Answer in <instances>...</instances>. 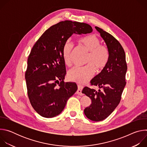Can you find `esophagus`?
I'll return each mask as SVG.
<instances>
[{"mask_svg":"<svg viewBox=\"0 0 147 147\" xmlns=\"http://www.w3.org/2000/svg\"><path fill=\"white\" fill-rule=\"evenodd\" d=\"M78 90H77V94H78V95H82V89H83V86H81V85H80V84H78Z\"/></svg>","mask_w":147,"mask_h":147,"instance_id":"1","label":"esophagus"}]
</instances>
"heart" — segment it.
Here are the masks:
<instances>
[{
    "mask_svg": "<svg viewBox=\"0 0 147 147\" xmlns=\"http://www.w3.org/2000/svg\"><path fill=\"white\" fill-rule=\"evenodd\" d=\"M79 46L88 52L86 57V66L75 67L67 74L68 78L71 81L78 83H84L96 73L101 72L108 63L110 52L108 47L100 44V40L95 35H89L80 38L77 40ZM73 46L70 41H66L63 47L62 55L65 63L70 66L72 63V53Z\"/></svg>",
    "mask_w": 147,
    "mask_h": 147,
    "instance_id": "obj_1",
    "label": "heart"
}]
</instances>
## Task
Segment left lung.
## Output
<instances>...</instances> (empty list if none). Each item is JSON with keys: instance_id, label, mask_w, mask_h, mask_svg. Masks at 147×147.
Returning a JSON list of instances; mask_svg holds the SVG:
<instances>
[{"instance_id": "8db88e82", "label": "left lung", "mask_w": 147, "mask_h": 147, "mask_svg": "<svg viewBox=\"0 0 147 147\" xmlns=\"http://www.w3.org/2000/svg\"><path fill=\"white\" fill-rule=\"evenodd\" d=\"M105 42L110 52L107 67L90 82L91 86H98L102 90L85 87L82 93L91 99L90 106L84 112L87 118L99 121L108 117L117 107L126 84L125 73L127 70L124 51L119 42L111 34L95 27Z\"/></svg>"}]
</instances>
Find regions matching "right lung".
<instances>
[{"label": "right lung", "instance_id": "right-lung-1", "mask_svg": "<svg viewBox=\"0 0 147 147\" xmlns=\"http://www.w3.org/2000/svg\"><path fill=\"white\" fill-rule=\"evenodd\" d=\"M92 31L88 24L63 21L46 30L33 46L28 57L25 78L30 102L41 116L51 118L59 115L77 90L75 82H64L66 70L63 47L73 34Z\"/></svg>", "mask_w": 147, "mask_h": 147}]
</instances>
